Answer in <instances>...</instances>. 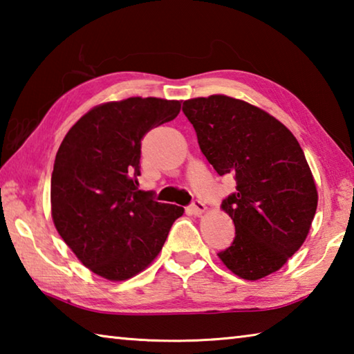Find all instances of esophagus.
Returning a JSON list of instances; mask_svg holds the SVG:
<instances>
[{"mask_svg":"<svg viewBox=\"0 0 354 354\" xmlns=\"http://www.w3.org/2000/svg\"><path fill=\"white\" fill-rule=\"evenodd\" d=\"M206 211H207V206L203 201H200V200H195L190 205V212L194 214V215H201V214H205Z\"/></svg>","mask_w":354,"mask_h":354,"instance_id":"esophagus-1","label":"esophagus"}]
</instances>
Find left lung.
Wrapping results in <instances>:
<instances>
[{
	"instance_id": "8db88e82",
	"label": "left lung",
	"mask_w": 354,
	"mask_h": 354,
	"mask_svg": "<svg viewBox=\"0 0 354 354\" xmlns=\"http://www.w3.org/2000/svg\"><path fill=\"white\" fill-rule=\"evenodd\" d=\"M183 112L207 162L237 183L221 203L236 237L220 261L248 281L279 270L306 241L319 201L295 136L270 113L226 95L185 100Z\"/></svg>"
}]
</instances>
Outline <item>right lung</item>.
<instances>
[{
    "mask_svg": "<svg viewBox=\"0 0 354 354\" xmlns=\"http://www.w3.org/2000/svg\"><path fill=\"white\" fill-rule=\"evenodd\" d=\"M181 101L131 97L95 106L70 128L51 175V217L88 270L127 281L145 270L184 207L139 190L140 145L171 122Z\"/></svg>",
    "mask_w": 354,
    "mask_h": 354,
    "instance_id": "1",
    "label": "right lung"
}]
</instances>
